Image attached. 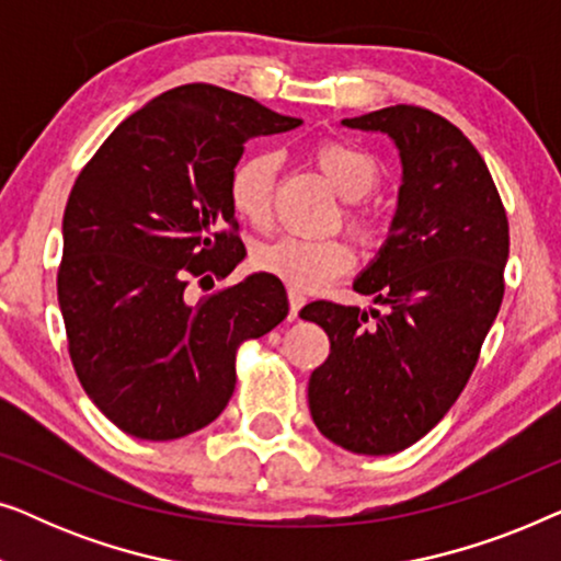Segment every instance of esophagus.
Returning a JSON list of instances; mask_svg holds the SVG:
<instances>
[{"label": "esophagus", "mask_w": 561, "mask_h": 561, "mask_svg": "<svg viewBox=\"0 0 561 561\" xmlns=\"http://www.w3.org/2000/svg\"><path fill=\"white\" fill-rule=\"evenodd\" d=\"M306 298L301 294H296V290H288V309H290V319H298V311L304 309Z\"/></svg>", "instance_id": "esophagus-1"}]
</instances>
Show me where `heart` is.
<instances>
[{
    "instance_id": "heart-1",
    "label": "heart",
    "mask_w": 561,
    "mask_h": 561,
    "mask_svg": "<svg viewBox=\"0 0 561 561\" xmlns=\"http://www.w3.org/2000/svg\"><path fill=\"white\" fill-rule=\"evenodd\" d=\"M311 160L329 181V186L347 202L342 211L344 227L357 237L363 248H380L386 240V219L380 217L378 209L363 202L380 186L382 171L378 160L357 145L342 140L317 142L311 148ZM275 173H278V158L267 150L248 152L229 171V206L250 227L263 229L271 221ZM252 263L260 273L273 275L296 294H311L347 273L355 263V252L342 237H329V240L280 237V240L257 248Z\"/></svg>"
}]
</instances>
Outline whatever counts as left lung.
<instances>
[{
    "label": "left lung",
    "mask_w": 561,
    "mask_h": 561,
    "mask_svg": "<svg viewBox=\"0 0 561 561\" xmlns=\"http://www.w3.org/2000/svg\"><path fill=\"white\" fill-rule=\"evenodd\" d=\"M342 122L393 137L403 186L386 248L355 280L382 311L301 309L329 336L309 409L342 449L396 455L439 424L478 365L505 294L508 217L485 160L449 119L396 104Z\"/></svg>",
    "instance_id": "left-lung-1"
}]
</instances>
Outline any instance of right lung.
Listing matches in <instances>:
<instances>
[{"mask_svg": "<svg viewBox=\"0 0 561 561\" xmlns=\"http://www.w3.org/2000/svg\"><path fill=\"white\" fill-rule=\"evenodd\" d=\"M255 99L183 83L117 125L64 214L58 304L68 355L96 409L137 439L194 434L234 393V359L288 313L267 273L194 301L191 283L244 257L227 179L244 142L296 129Z\"/></svg>", "mask_w": 561, "mask_h": 561, "instance_id": "right-lung-1", "label": "right lung"}]
</instances>
